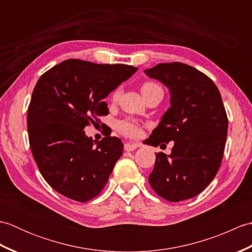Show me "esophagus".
Segmentation results:
<instances>
[{
  "label": "esophagus",
  "mask_w": 252,
  "mask_h": 252,
  "mask_svg": "<svg viewBox=\"0 0 252 252\" xmlns=\"http://www.w3.org/2000/svg\"><path fill=\"white\" fill-rule=\"evenodd\" d=\"M138 147L137 144H132V143H126L125 144V151L126 152H133Z\"/></svg>",
  "instance_id": "1"
}]
</instances>
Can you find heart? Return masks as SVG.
<instances>
[{
	"mask_svg": "<svg viewBox=\"0 0 252 252\" xmlns=\"http://www.w3.org/2000/svg\"><path fill=\"white\" fill-rule=\"evenodd\" d=\"M159 87L158 84L154 82H146L142 85V92H145L147 90H151L154 88ZM120 95V90L117 89L114 93L111 94V100H117ZM118 129L122 133L123 135L126 137H136L141 133V126L137 121L133 119H126L123 121H120L118 125Z\"/></svg>",
	"mask_w": 252,
	"mask_h": 252,
	"instance_id": "1",
	"label": "heart"
}]
</instances>
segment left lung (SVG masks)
<instances>
[{
  "label": "left lung",
  "instance_id": "1",
  "mask_svg": "<svg viewBox=\"0 0 252 252\" xmlns=\"http://www.w3.org/2000/svg\"><path fill=\"white\" fill-rule=\"evenodd\" d=\"M145 73L171 95L170 108L145 143L174 142L170 155L156 154L148 182L165 200L189 199L211 183L222 162L228 120L221 94L210 78L186 63H158Z\"/></svg>",
  "mask_w": 252,
  "mask_h": 252
}]
</instances>
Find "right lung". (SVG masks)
I'll list each match as a JSON object with an SVG mask.
<instances>
[{
  "label": "right lung",
  "instance_id": "obj_1",
  "mask_svg": "<svg viewBox=\"0 0 252 252\" xmlns=\"http://www.w3.org/2000/svg\"><path fill=\"white\" fill-rule=\"evenodd\" d=\"M136 70L67 60L37 80L27 116L29 143L42 176L57 192L85 202L107 184L123 144L110 134L95 143L83 129L108 115L103 99Z\"/></svg>",
  "mask_w": 252,
  "mask_h": 252
}]
</instances>
